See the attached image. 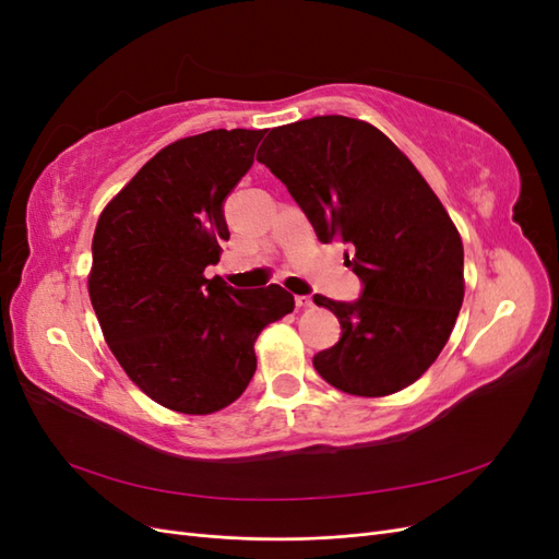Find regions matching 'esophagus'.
I'll list each match as a JSON object with an SVG mask.
<instances>
[{"instance_id": "esophagus-1", "label": "esophagus", "mask_w": 559, "mask_h": 559, "mask_svg": "<svg viewBox=\"0 0 559 559\" xmlns=\"http://www.w3.org/2000/svg\"><path fill=\"white\" fill-rule=\"evenodd\" d=\"M296 308H298V310L312 308V298H310V296H296Z\"/></svg>"}]
</instances>
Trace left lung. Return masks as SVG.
Listing matches in <instances>:
<instances>
[{"label":"left lung","mask_w":559,"mask_h":559,"mask_svg":"<svg viewBox=\"0 0 559 559\" xmlns=\"http://www.w3.org/2000/svg\"><path fill=\"white\" fill-rule=\"evenodd\" d=\"M257 160L270 167L321 242L343 240L364 282L357 302L312 300L343 335L312 359L352 396L396 394L427 373L464 300V247L443 202L408 156L359 118L314 116L267 130Z\"/></svg>","instance_id":"obj_1"}]
</instances>
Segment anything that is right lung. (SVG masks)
Listing matches in <instances>:
<instances>
[{
	"instance_id": "right-lung-1",
	"label": "right lung",
	"mask_w": 559,
	"mask_h": 559,
	"mask_svg": "<svg viewBox=\"0 0 559 559\" xmlns=\"http://www.w3.org/2000/svg\"><path fill=\"white\" fill-rule=\"evenodd\" d=\"M263 130H210L160 148L97 218L88 294L126 376L183 415H210L247 389L261 331L294 310L282 286L238 292L205 267L230 233L224 200Z\"/></svg>"
}]
</instances>
